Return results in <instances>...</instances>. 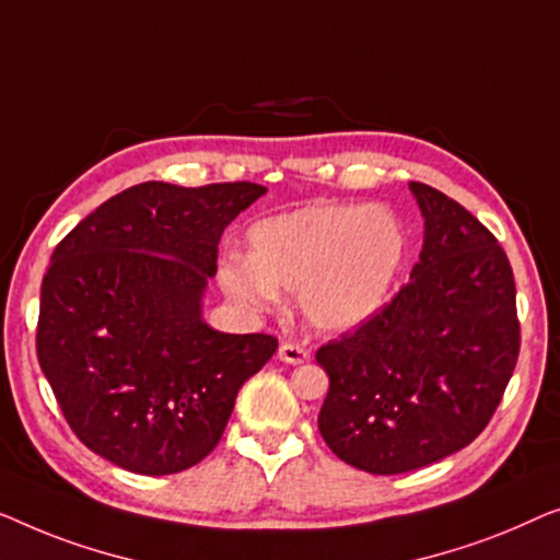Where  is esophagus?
Returning a JSON list of instances; mask_svg holds the SVG:
<instances>
[{"label": "esophagus", "instance_id": "esophagus-1", "mask_svg": "<svg viewBox=\"0 0 560 560\" xmlns=\"http://www.w3.org/2000/svg\"><path fill=\"white\" fill-rule=\"evenodd\" d=\"M279 360L289 362V365H302V362L310 360V350L296 342H283L279 348Z\"/></svg>", "mask_w": 560, "mask_h": 560}]
</instances>
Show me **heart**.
<instances>
[{"label": "heart", "mask_w": 560, "mask_h": 560, "mask_svg": "<svg viewBox=\"0 0 560 560\" xmlns=\"http://www.w3.org/2000/svg\"><path fill=\"white\" fill-rule=\"evenodd\" d=\"M408 258V233L385 205L312 202L248 228V256L218 266L223 294L264 314L296 291L317 329L350 332L388 304Z\"/></svg>", "instance_id": "b5f03b06"}]
</instances>
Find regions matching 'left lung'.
<instances>
[{
	"label": "left lung",
	"mask_w": 560,
	"mask_h": 560,
	"mask_svg": "<svg viewBox=\"0 0 560 560\" xmlns=\"http://www.w3.org/2000/svg\"><path fill=\"white\" fill-rule=\"evenodd\" d=\"M408 187L423 215L411 281L317 350L329 375L319 434L370 475H404L471 444L520 352L515 279L498 238L444 192Z\"/></svg>",
	"instance_id": "1"
}]
</instances>
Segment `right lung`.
Listing matches in <instances>:
<instances>
[{
	"label": "right lung",
	"instance_id": "1",
	"mask_svg": "<svg viewBox=\"0 0 560 560\" xmlns=\"http://www.w3.org/2000/svg\"><path fill=\"white\" fill-rule=\"evenodd\" d=\"M261 195L256 183H141L55 246L37 360L73 434L116 467L160 477L202 462L241 385L277 352V337L202 319L220 235Z\"/></svg>",
	"mask_w": 560,
	"mask_h": 560
}]
</instances>
